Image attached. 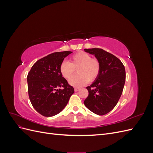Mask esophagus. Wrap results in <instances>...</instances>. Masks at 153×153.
Wrapping results in <instances>:
<instances>
[{"label": "esophagus", "mask_w": 153, "mask_h": 153, "mask_svg": "<svg viewBox=\"0 0 153 153\" xmlns=\"http://www.w3.org/2000/svg\"><path fill=\"white\" fill-rule=\"evenodd\" d=\"M80 89V88H75V92H77V91H79Z\"/></svg>", "instance_id": "34e87169"}]
</instances>
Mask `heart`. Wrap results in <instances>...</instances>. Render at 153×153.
Listing matches in <instances>:
<instances>
[{
	"label": "heart",
	"mask_w": 153,
	"mask_h": 153,
	"mask_svg": "<svg viewBox=\"0 0 153 153\" xmlns=\"http://www.w3.org/2000/svg\"><path fill=\"white\" fill-rule=\"evenodd\" d=\"M78 68L79 74L75 77L72 76L75 69ZM62 76L69 79V84L75 87H80L87 84L89 81L93 82L98 76L100 72V63L98 60L92 59L89 53L81 52L75 54L71 58V62L64 61L59 67Z\"/></svg>",
	"instance_id": "b5f03b06"
}]
</instances>
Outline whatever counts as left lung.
<instances>
[{"label":"left lung","mask_w":153,"mask_h":153,"mask_svg":"<svg viewBox=\"0 0 153 153\" xmlns=\"http://www.w3.org/2000/svg\"><path fill=\"white\" fill-rule=\"evenodd\" d=\"M94 55L100 63L98 76L87 87L89 95L84 101L86 107L93 113L103 115L112 110L121 97L126 80V71L122 62L101 48L84 49Z\"/></svg>","instance_id":"left-lung-1"}]
</instances>
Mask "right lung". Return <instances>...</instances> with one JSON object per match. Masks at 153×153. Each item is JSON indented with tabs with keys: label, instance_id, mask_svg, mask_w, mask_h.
I'll use <instances>...</instances> for the list:
<instances>
[{
	"label": "right lung",
	"instance_id": "obj_1",
	"mask_svg": "<svg viewBox=\"0 0 153 153\" xmlns=\"http://www.w3.org/2000/svg\"><path fill=\"white\" fill-rule=\"evenodd\" d=\"M72 52H55L38 60L27 75L30 102L37 112L45 117L61 112L74 93V88L68 84L59 70L64 58Z\"/></svg>",
	"mask_w": 153,
	"mask_h": 153
}]
</instances>
